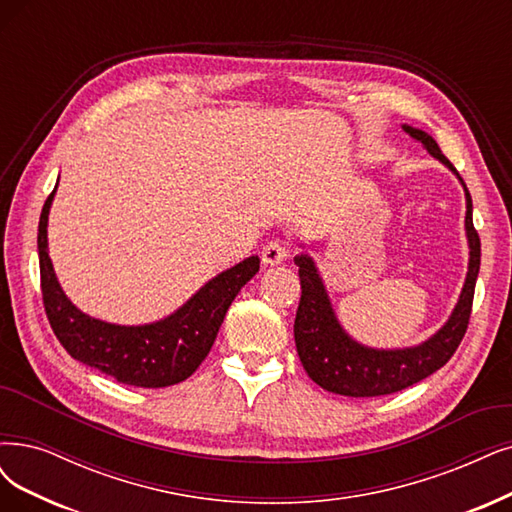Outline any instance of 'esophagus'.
Segmentation results:
<instances>
[{"mask_svg":"<svg viewBox=\"0 0 512 512\" xmlns=\"http://www.w3.org/2000/svg\"><path fill=\"white\" fill-rule=\"evenodd\" d=\"M289 257V244L285 240H270L261 251L263 266H278Z\"/></svg>","mask_w":512,"mask_h":512,"instance_id":"1","label":"esophagus"}]
</instances>
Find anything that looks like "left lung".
I'll return each mask as SVG.
<instances>
[{"instance_id":"left-lung-1","label":"left lung","mask_w":512,"mask_h":512,"mask_svg":"<svg viewBox=\"0 0 512 512\" xmlns=\"http://www.w3.org/2000/svg\"><path fill=\"white\" fill-rule=\"evenodd\" d=\"M403 130L411 139L424 145L432 158L445 164L456 175L464 187L466 196V238H468V272L458 304L453 308L447 323L430 335L426 342L411 348H371L352 339L346 329L339 325L335 310L331 306L325 282L320 278L314 259L308 253L295 257L301 280V299L295 316V346L299 361L306 373L320 388L344 396H382L399 392L424 377L439 371L453 352L458 350L468 327L472 310V297L481 266V240L472 225V198L468 187L458 175V170L441 154V149L428 132L403 124Z\"/></svg>"}]
</instances>
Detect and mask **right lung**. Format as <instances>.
Listing matches in <instances>:
<instances>
[{
	"label": "right lung",
	"instance_id": "add662e5",
	"mask_svg": "<svg viewBox=\"0 0 512 512\" xmlns=\"http://www.w3.org/2000/svg\"><path fill=\"white\" fill-rule=\"evenodd\" d=\"M56 185L37 227L44 308L54 335L75 361L99 369L120 384L164 388L187 380L211 352L234 297L259 272V257H246L234 268L217 274L179 310L156 323H105L75 308L54 274L48 255V215Z\"/></svg>",
	"mask_w": 512,
	"mask_h": 512
}]
</instances>
